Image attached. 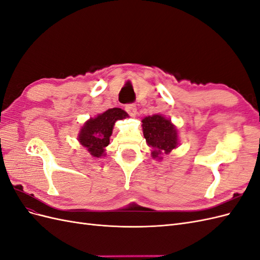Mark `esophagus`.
<instances>
[{"label": "esophagus", "mask_w": 260, "mask_h": 260, "mask_svg": "<svg viewBox=\"0 0 260 260\" xmlns=\"http://www.w3.org/2000/svg\"><path fill=\"white\" fill-rule=\"evenodd\" d=\"M125 112H127L131 117H135L137 114V106L135 104L125 105Z\"/></svg>", "instance_id": "esophagus-1"}]
</instances>
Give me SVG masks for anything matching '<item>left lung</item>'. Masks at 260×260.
<instances>
[{"instance_id": "1", "label": "left lung", "mask_w": 260, "mask_h": 260, "mask_svg": "<svg viewBox=\"0 0 260 260\" xmlns=\"http://www.w3.org/2000/svg\"><path fill=\"white\" fill-rule=\"evenodd\" d=\"M142 130L146 144L152 147L154 159L161 160L162 155L169 154L180 144L178 128L171 119L160 114L143 118Z\"/></svg>"}]
</instances>
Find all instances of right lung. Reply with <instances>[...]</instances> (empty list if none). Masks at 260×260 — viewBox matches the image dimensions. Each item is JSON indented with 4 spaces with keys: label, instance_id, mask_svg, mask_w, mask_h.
<instances>
[{
    "label": "right lung",
    "instance_id": "right-lung-1",
    "mask_svg": "<svg viewBox=\"0 0 260 260\" xmlns=\"http://www.w3.org/2000/svg\"><path fill=\"white\" fill-rule=\"evenodd\" d=\"M127 117L128 114L121 108H109L86 120L78 133L77 139L92 157L101 158L106 155V146L109 144L115 122Z\"/></svg>",
    "mask_w": 260,
    "mask_h": 260
}]
</instances>
